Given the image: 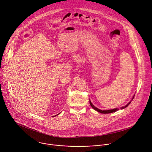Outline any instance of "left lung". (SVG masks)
<instances>
[{
	"label": "left lung",
	"mask_w": 152,
	"mask_h": 152,
	"mask_svg": "<svg viewBox=\"0 0 152 152\" xmlns=\"http://www.w3.org/2000/svg\"><path fill=\"white\" fill-rule=\"evenodd\" d=\"M133 98H134V96H133ZM132 98V99H133ZM89 103H90V105L91 106V107L94 109V110H96L97 112H99V113H105V114H106V113H113V112H116L117 110H119V109H112V110H100V109H98V108H96V107H95L92 104V103L91 102V101H89ZM131 103V102H129L127 105H126L125 106H124V107H121V109H124V108H126L127 106H128V105L129 104Z\"/></svg>",
	"instance_id": "1"
}]
</instances>
